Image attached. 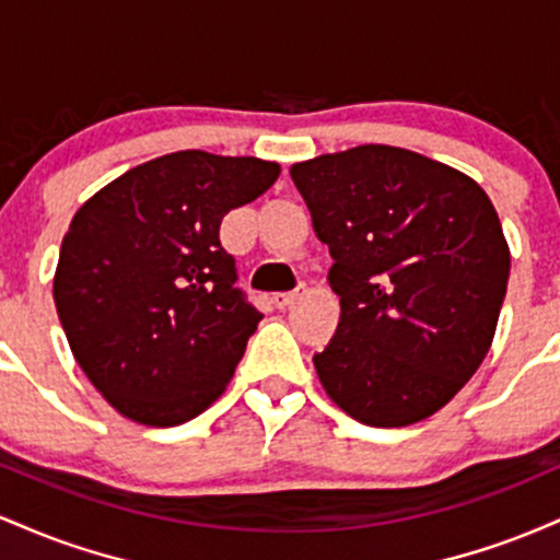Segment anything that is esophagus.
<instances>
[{
	"instance_id": "1",
	"label": "esophagus",
	"mask_w": 560,
	"mask_h": 560,
	"mask_svg": "<svg viewBox=\"0 0 560 560\" xmlns=\"http://www.w3.org/2000/svg\"><path fill=\"white\" fill-rule=\"evenodd\" d=\"M298 298H300V292H276L273 298H271V302H273V307L284 311V307L292 305V302L298 300Z\"/></svg>"
}]
</instances>
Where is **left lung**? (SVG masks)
<instances>
[{"label":"left lung","mask_w":560,"mask_h":560,"mask_svg":"<svg viewBox=\"0 0 560 560\" xmlns=\"http://www.w3.org/2000/svg\"><path fill=\"white\" fill-rule=\"evenodd\" d=\"M289 173L342 307L313 358L320 387L369 427L429 419L492 347L511 273L498 210L471 176L402 147L361 144Z\"/></svg>","instance_id":"1"}]
</instances>
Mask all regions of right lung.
Masks as SVG:
<instances>
[{
    "label": "right lung",
    "instance_id": "right-lung-1",
    "mask_svg": "<svg viewBox=\"0 0 560 560\" xmlns=\"http://www.w3.org/2000/svg\"><path fill=\"white\" fill-rule=\"evenodd\" d=\"M279 173L260 158L171 152L102 186L73 215L52 284L57 316L120 416L178 427L226 392L262 316L234 289L221 223Z\"/></svg>",
    "mask_w": 560,
    "mask_h": 560
}]
</instances>
